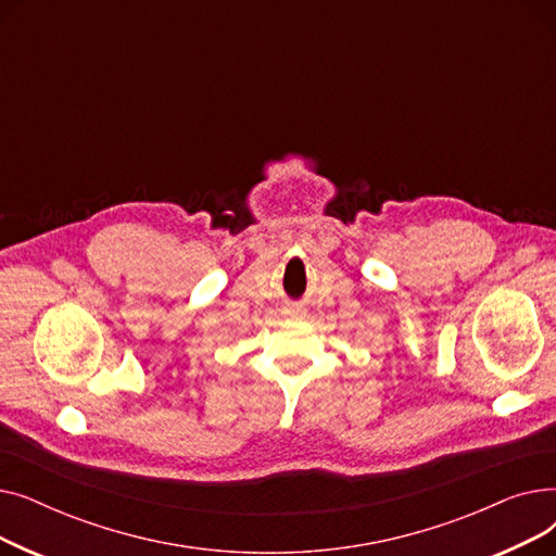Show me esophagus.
<instances>
[{"label": "esophagus", "instance_id": "esophagus-1", "mask_svg": "<svg viewBox=\"0 0 556 556\" xmlns=\"http://www.w3.org/2000/svg\"><path fill=\"white\" fill-rule=\"evenodd\" d=\"M288 315L298 317V315H302V308H300V306H290V308H288Z\"/></svg>", "mask_w": 556, "mask_h": 556}]
</instances>
